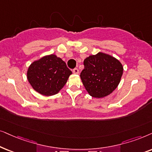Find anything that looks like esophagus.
Returning <instances> with one entry per match:
<instances>
[{
	"label": "esophagus",
	"mask_w": 152,
	"mask_h": 152,
	"mask_svg": "<svg viewBox=\"0 0 152 152\" xmlns=\"http://www.w3.org/2000/svg\"><path fill=\"white\" fill-rule=\"evenodd\" d=\"M73 72H74V74H78V73H79V70H78L77 68H74V69H73Z\"/></svg>",
	"instance_id": "obj_1"
}]
</instances>
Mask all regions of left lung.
Masks as SVG:
<instances>
[{
    "instance_id": "obj_1",
    "label": "left lung",
    "mask_w": 152,
    "mask_h": 152,
    "mask_svg": "<svg viewBox=\"0 0 152 152\" xmlns=\"http://www.w3.org/2000/svg\"><path fill=\"white\" fill-rule=\"evenodd\" d=\"M80 73L83 84L93 97H104L112 93L120 82L123 66L112 56L99 53L85 59Z\"/></svg>"
}]
</instances>
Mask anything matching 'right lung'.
<instances>
[{
  "label": "right lung",
  "mask_w": 152,
  "mask_h": 152,
  "mask_svg": "<svg viewBox=\"0 0 152 152\" xmlns=\"http://www.w3.org/2000/svg\"><path fill=\"white\" fill-rule=\"evenodd\" d=\"M72 73L61 58L52 54L32 62L28 69L27 78L34 90L51 96L63 88Z\"/></svg>",
  "instance_id": "right-lung-1"
}]
</instances>
